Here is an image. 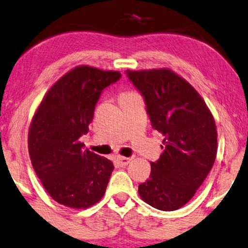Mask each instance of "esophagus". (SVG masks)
<instances>
[{"label": "esophagus", "instance_id": "34e87169", "mask_svg": "<svg viewBox=\"0 0 248 248\" xmlns=\"http://www.w3.org/2000/svg\"><path fill=\"white\" fill-rule=\"evenodd\" d=\"M130 157H124V156H117V162L120 167H126L128 163L130 162Z\"/></svg>", "mask_w": 248, "mask_h": 248}]
</instances>
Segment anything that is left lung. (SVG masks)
<instances>
[{
	"instance_id": "obj_1",
	"label": "left lung",
	"mask_w": 248,
	"mask_h": 248,
	"mask_svg": "<svg viewBox=\"0 0 248 248\" xmlns=\"http://www.w3.org/2000/svg\"><path fill=\"white\" fill-rule=\"evenodd\" d=\"M124 74L143 96L153 129L164 137L163 153L151 162L150 179L138 186V193L157 210L180 209L195 195L216 161V122L193 86L171 70Z\"/></svg>"
}]
</instances>
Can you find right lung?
I'll return each mask as SVG.
<instances>
[{
    "instance_id": "add662e5",
    "label": "right lung",
    "mask_w": 248,
    "mask_h": 248,
    "mask_svg": "<svg viewBox=\"0 0 248 248\" xmlns=\"http://www.w3.org/2000/svg\"><path fill=\"white\" fill-rule=\"evenodd\" d=\"M121 78L118 71L80 65L53 85L36 111L28 135L34 170L55 202L86 209L103 197L114 167L110 160L84 150L102 92Z\"/></svg>"
}]
</instances>
